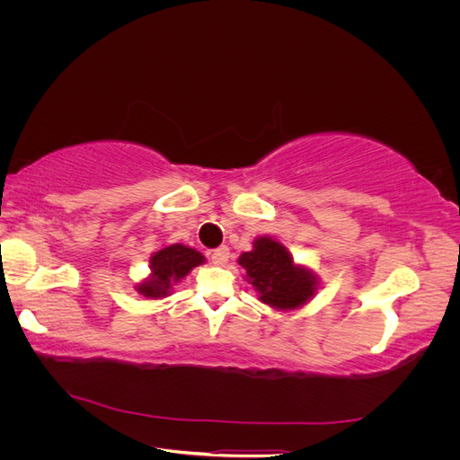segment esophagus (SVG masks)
I'll return each instance as SVG.
<instances>
[{
  "label": "esophagus",
  "instance_id": "34e87169",
  "mask_svg": "<svg viewBox=\"0 0 460 460\" xmlns=\"http://www.w3.org/2000/svg\"><path fill=\"white\" fill-rule=\"evenodd\" d=\"M228 257H230V249L226 245H220L211 253V261H213V264H217V267H225V264L228 262Z\"/></svg>",
  "mask_w": 460,
  "mask_h": 460
}]
</instances>
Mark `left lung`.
<instances>
[{"label": "left lung", "instance_id": "left-lung-1", "mask_svg": "<svg viewBox=\"0 0 460 460\" xmlns=\"http://www.w3.org/2000/svg\"><path fill=\"white\" fill-rule=\"evenodd\" d=\"M238 262L259 301L274 311H299L320 289V276L309 264L296 262L288 247L272 235L255 238L252 252H243Z\"/></svg>", "mask_w": 460, "mask_h": 460}]
</instances>
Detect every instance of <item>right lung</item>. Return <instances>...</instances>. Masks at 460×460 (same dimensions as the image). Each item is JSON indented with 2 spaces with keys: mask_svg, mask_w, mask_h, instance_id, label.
Instances as JSON below:
<instances>
[{
  "mask_svg": "<svg viewBox=\"0 0 460 460\" xmlns=\"http://www.w3.org/2000/svg\"><path fill=\"white\" fill-rule=\"evenodd\" d=\"M205 262V255L184 243L163 245L149 257V274L134 289L146 299H164L174 294V286Z\"/></svg>",
  "mask_w": 460,
  "mask_h": 460,
  "instance_id": "1",
  "label": "right lung"
}]
</instances>
